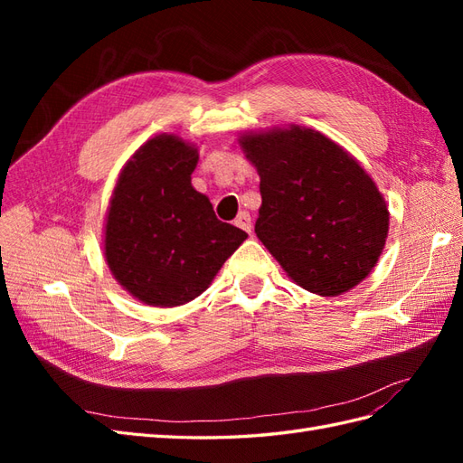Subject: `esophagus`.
<instances>
[{
    "label": "esophagus",
    "instance_id": "34e87169",
    "mask_svg": "<svg viewBox=\"0 0 463 463\" xmlns=\"http://www.w3.org/2000/svg\"><path fill=\"white\" fill-rule=\"evenodd\" d=\"M233 223L240 230H243V232H247V233H250V230H253V220H250V214L249 213H240V216H237L235 220H233Z\"/></svg>",
    "mask_w": 463,
    "mask_h": 463
}]
</instances>
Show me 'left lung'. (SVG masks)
<instances>
[{"mask_svg":"<svg viewBox=\"0 0 463 463\" xmlns=\"http://www.w3.org/2000/svg\"><path fill=\"white\" fill-rule=\"evenodd\" d=\"M260 175L255 233L293 282L318 296L357 286L381 257L388 208L367 172L313 129L240 138Z\"/></svg>","mask_w":463,"mask_h":463,"instance_id":"1","label":"left lung"}]
</instances>
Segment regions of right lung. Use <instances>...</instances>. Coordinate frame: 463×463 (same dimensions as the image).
<instances>
[{"mask_svg": "<svg viewBox=\"0 0 463 463\" xmlns=\"http://www.w3.org/2000/svg\"><path fill=\"white\" fill-rule=\"evenodd\" d=\"M197 148L160 135L123 167L108 210L106 260L146 305H184L210 286L247 233L220 222L191 185Z\"/></svg>", "mask_w": 463, "mask_h": 463, "instance_id": "right-lung-1", "label": "right lung"}]
</instances>
